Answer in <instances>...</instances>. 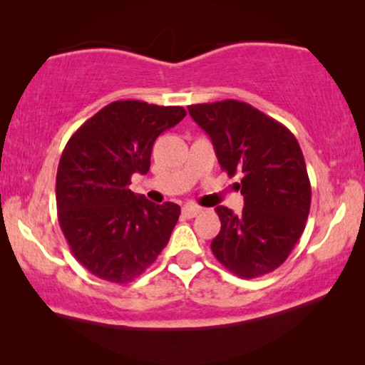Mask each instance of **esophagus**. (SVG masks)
Returning <instances> with one entry per match:
<instances>
[{"label":"esophagus","mask_w":365,"mask_h":365,"mask_svg":"<svg viewBox=\"0 0 365 365\" xmlns=\"http://www.w3.org/2000/svg\"><path fill=\"white\" fill-rule=\"evenodd\" d=\"M199 212H202V207L196 206V204H186V206L182 207V214L186 217H196Z\"/></svg>","instance_id":"esophagus-1"}]
</instances>
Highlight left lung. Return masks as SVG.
Segmentation results:
<instances>
[{"mask_svg": "<svg viewBox=\"0 0 365 365\" xmlns=\"http://www.w3.org/2000/svg\"><path fill=\"white\" fill-rule=\"evenodd\" d=\"M194 121L209 134L229 178L241 174V214L217 206L221 231L211 249L237 277L272 272L302 236L311 209V181L301 146L289 129L236 99L191 104Z\"/></svg>", "mask_w": 365, "mask_h": 365, "instance_id": "left-lung-1", "label": "left lung"}]
</instances>
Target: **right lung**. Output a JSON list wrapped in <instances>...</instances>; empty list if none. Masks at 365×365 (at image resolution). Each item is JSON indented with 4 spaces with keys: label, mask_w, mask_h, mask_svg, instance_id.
<instances>
[{
    "label": "right lung",
    "mask_w": 365,
    "mask_h": 365,
    "mask_svg": "<svg viewBox=\"0 0 365 365\" xmlns=\"http://www.w3.org/2000/svg\"><path fill=\"white\" fill-rule=\"evenodd\" d=\"M186 116L181 106L114 101L69 138L56 174L58 221L78 262L94 276L128 284L141 276L171 237L181 207L136 196L159 134Z\"/></svg>",
    "instance_id": "obj_1"
}]
</instances>
